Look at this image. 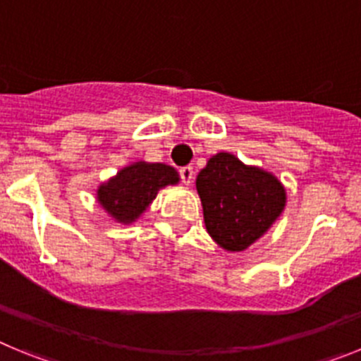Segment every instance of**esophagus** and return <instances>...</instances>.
<instances>
[{"mask_svg": "<svg viewBox=\"0 0 361 361\" xmlns=\"http://www.w3.org/2000/svg\"><path fill=\"white\" fill-rule=\"evenodd\" d=\"M178 173H180V178H183L184 184H190L191 180H193L195 171H193V166H183V168L178 170Z\"/></svg>", "mask_w": 361, "mask_h": 361, "instance_id": "obj_1", "label": "esophagus"}]
</instances>
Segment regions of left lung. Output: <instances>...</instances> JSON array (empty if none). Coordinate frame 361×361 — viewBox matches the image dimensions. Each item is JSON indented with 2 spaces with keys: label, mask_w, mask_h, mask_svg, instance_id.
Masks as SVG:
<instances>
[{
  "label": "left lung",
  "mask_w": 361,
  "mask_h": 361,
  "mask_svg": "<svg viewBox=\"0 0 361 361\" xmlns=\"http://www.w3.org/2000/svg\"><path fill=\"white\" fill-rule=\"evenodd\" d=\"M209 237L226 251H244L286 208V190L269 171L220 152L197 175Z\"/></svg>",
  "instance_id": "obj_1"
}]
</instances>
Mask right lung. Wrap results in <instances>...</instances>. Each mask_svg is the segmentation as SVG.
I'll return each instance as SVG.
<instances>
[{
    "instance_id": "add662e5",
    "label": "right lung",
    "mask_w": 361,
    "mask_h": 361,
    "mask_svg": "<svg viewBox=\"0 0 361 361\" xmlns=\"http://www.w3.org/2000/svg\"><path fill=\"white\" fill-rule=\"evenodd\" d=\"M178 183L175 168L161 162H133L97 188V200L117 222L132 224L146 212L159 190Z\"/></svg>"
}]
</instances>
